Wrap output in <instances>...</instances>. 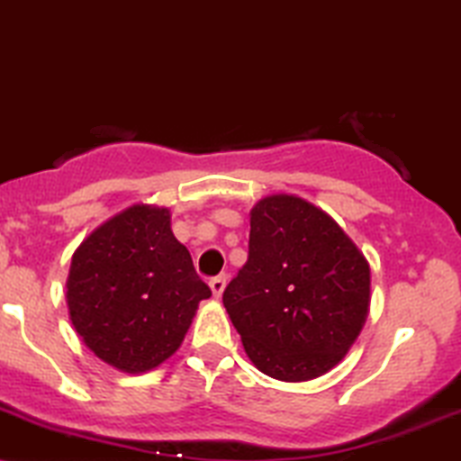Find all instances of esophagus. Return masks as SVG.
Listing matches in <instances>:
<instances>
[{"label": "esophagus", "instance_id": "1", "mask_svg": "<svg viewBox=\"0 0 461 461\" xmlns=\"http://www.w3.org/2000/svg\"><path fill=\"white\" fill-rule=\"evenodd\" d=\"M226 280H229V276L226 274H220V276H215V278L209 280V286H211V291H213L215 297H220L221 294H224Z\"/></svg>", "mask_w": 461, "mask_h": 461}]
</instances>
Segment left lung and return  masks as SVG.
<instances>
[{"instance_id":"8db88e82","label":"left lung","mask_w":461,"mask_h":461,"mask_svg":"<svg viewBox=\"0 0 461 461\" xmlns=\"http://www.w3.org/2000/svg\"><path fill=\"white\" fill-rule=\"evenodd\" d=\"M221 302L258 371L308 382L337 366L358 339L371 269L326 211L274 194L250 211L248 261Z\"/></svg>"}]
</instances>
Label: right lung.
Here are the masks:
<instances>
[{"instance_id":"obj_1","label":"right lung","mask_w":461,"mask_h":461,"mask_svg":"<svg viewBox=\"0 0 461 461\" xmlns=\"http://www.w3.org/2000/svg\"><path fill=\"white\" fill-rule=\"evenodd\" d=\"M207 297L211 289L172 235L166 207L124 209L70 258L67 304L75 332L96 358L124 373H146L170 358Z\"/></svg>"}]
</instances>
